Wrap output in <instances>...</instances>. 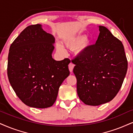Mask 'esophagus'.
<instances>
[{
    "mask_svg": "<svg viewBox=\"0 0 133 133\" xmlns=\"http://www.w3.org/2000/svg\"><path fill=\"white\" fill-rule=\"evenodd\" d=\"M74 66H75V65L73 63H70L69 64V65H68V68H69V70L70 72L73 71V68H74Z\"/></svg>",
    "mask_w": 133,
    "mask_h": 133,
    "instance_id": "1",
    "label": "esophagus"
}]
</instances>
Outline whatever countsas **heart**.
Returning <instances> with one entry per match:
<instances>
[{"label": "heart", "mask_w": 133, "mask_h": 133, "mask_svg": "<svg viewBox=\"0 0 133 133\" xmlns=\"http://www.w3.org/2000/svg\"><path fill=\"white\" fill-rule=\"evenodd\" d=\"M92 39L90 37L86 36L84 34H78L75 36L68 38L65 41V45L70 49H75V54L77 55L83 54L86 49L91 45ZM57 49L58 51L62 52L63 49L60 45H57Z\"/></svg>", "instance_id": "obj_1"}]
</instances>
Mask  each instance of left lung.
<instances>
[{"mask_svg":"<svg viewBox=\"0 0 133 133\" xmlns=\"http://www.w3.org/2000/svg\"><path fill=\"white\" fill-rule=\"evenodd\" d=\"M99 28L96 44L75 59L73 69L80 100L92 106L114 99L122 86L128 69L122 42L106 27Z\"/></svg>","mask_w":133,"mask_h":133,"instance_id":"obj_1","label":"left lung"}]
</instances>
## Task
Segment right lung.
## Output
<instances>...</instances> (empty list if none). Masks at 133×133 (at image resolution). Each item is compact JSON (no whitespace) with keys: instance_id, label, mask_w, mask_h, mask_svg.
<instances>
[{"instance_id":"obj_1","label":"right lung","mask_w":133,"mask_h":133,"mask_svg":"<svg viewBox=\"0 0 133 133\" xmlns=\"http://www.w3.org/2000/svg\"><path fill=\"white\" fill-rule=\"evenodd\" d=\"M54 43L53 35L37 24L26 28L10 47L9 82L19 99L31 107L53 105L59 88L70 75L69 59L52 58Z\"/></svg>"}]
</instances>
